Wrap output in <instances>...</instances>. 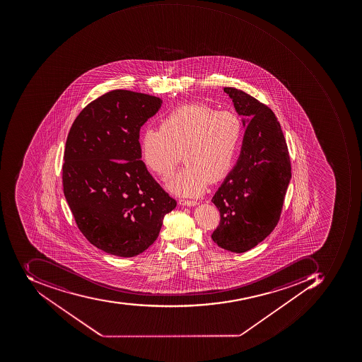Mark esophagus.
Wrapping results in <instances>:
<instances>
[{"instance_id": "34e87169", "label": "esophagus", "mask_w": 362, "mask_h": 362, "mask_svg": "<svg viewBox=\"0 0 362 362\" xmlns=\"http://www.w3.org/2000/svg\"><path fill=\"white\" fill-rule=\"evenodd\" d=\"M179 204L185 205V206H195V205H197V202L194 199H179Z\"/></svg>"}]
</instances>
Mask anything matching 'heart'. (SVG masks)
<instances>
[{"label": "heart", "mask_w": 362, "mask_h": 362, "mask_svg": "<svg viewBox=\"0 0 362 362\" xmlns=\"http://www.w3.org/2000/svg\"><path fill=\"white\" fill-rule=\"evenodd\" d=\"M245 124L237 112L192 103L179 106L147 128L141 139V158L149 171L167 179L180 161L187 165L169 183L179 195H199L234 169L244 139Z\"/></svg>", "instance_id": "1"}]
</instances>
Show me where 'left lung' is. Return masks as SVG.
Segmentation results:
<instances>
[{"mask_svg":"<svg viewBox=\"0 0 362 362\" xmlns=\"http://www.w3.org/2000/svg\"><path fill=\"white\" fill-rule=\"evenodd\" d=\"M239 115L248 117L240 158L211 199L221 214L211 239L231 252H246L266 239L280 221L291 180L288 145L271 108L227 86Z\"/></svg>","mask_w":362,"mask_h":362,"instance_id":"1","label":"left lung"}]
</instances>
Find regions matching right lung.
<instances>
[{"label": "right lung", "mask_w": 362, "mask_h": 362, "mask_svg": "<svg viewBox=\"0 0 362 362\" xmlns=\"http://www.w3.org/2000/svg\"><path fill=\"white\" fill-rule=\"evenodd\" d=\"M161 103L157 96L113 90L80 112L66 137V202L84 237L113 256L144 252L177 206L141 160L139 131Z\"/></svg>", "instance_id": "obj_1"}]
</instances>
